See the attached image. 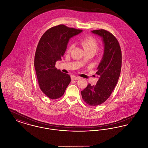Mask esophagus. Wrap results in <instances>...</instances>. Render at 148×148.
<instances>
[{"mask_svg":"<svg viewBox=\"0 0 148 148\" xmlns=\"http://www.w3.org/2000/svg\"><path fill=\"white\" fill-rule=\"evenodd\" d=\"M71 79L72 80H78V79H79L80 77H76V76H74V75H73V76H71Z\"/></svg>","mask_w":148,"mask_h":148,"instance_id":"obj_1","label":"esophagus"}]
</instances>
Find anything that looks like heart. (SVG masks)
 I'll list each match as a JSON object with an SVG mask.
<instances>
[{
	"mask_svg": "<svg viewBox=\"0 0 148 148\" xmlns=\"http://www.w3.org/2000/svg\"><path fill=\"white\" fill-rule=\"evenodd\" d=\"M80 44L82 46L85 52H93L95 53L98 48L97 41L92 37L89 36L82 39L79 42ZM72 48V45L69 44L67 49L68 52H70Z\"/></svg>",
	"mask_w": 148,
	"mask_h": 148,
	"instance_id": "b5f03b06",
	"label": "heart"
}]
</instances>
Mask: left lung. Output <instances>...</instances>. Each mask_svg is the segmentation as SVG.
<instances>
[{"mask_svg":"<svg viewBox=\"0 0 148 148\" xmlns=\"http://www.w3.org/2000/svg\"><path fill=\"white\" fill-rule=\"evenodd\" d=\"M92 33L101 38L104 54L97 68V84H88L81 92L85 102L95 106L106 101L112 93L119 77L122 56L119 42L112 33L104 29L92 30Z\"/></svg>","mask_w":148,"mask_h":148,"instance_id":"8db88e82","label":"left lung"}]
</instances>
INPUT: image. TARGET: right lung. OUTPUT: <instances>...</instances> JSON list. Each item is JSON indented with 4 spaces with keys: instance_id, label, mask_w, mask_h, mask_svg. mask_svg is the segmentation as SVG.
Masks as SVG:
<instances>
[{
    "instance_id": "right-lung-1",
    "label": "right lung",
    "mask_w": 148,
    "mask_h": 148,
    "mask_svg": "<svg viewBox=\"0 0 148 148\" xmlns=\"http://www.w3.org/2000/svg\"><path fill=\"white\" fill-rule=\"evenodd\" d=\"M82 30L59 25L47 30L38 44L34 58V67L39 87L48 97L59 98L71 81L69 74L55 67L61 60L71 38L82 32Z\"/></svg>"
}]
</instances>
